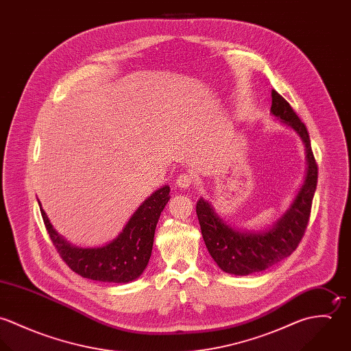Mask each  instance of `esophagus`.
I'll return each mask as SVG.
<instances>
[{"instance_id": "esophagus-1", "label": "esophagus", "mask_w": 351, "mask_h": 351, "mask_svg": "<svg viewBox=\"0 0 351 351\" xmlns=\"http://www.w3.org/2000/svg\"><path fill=\"white\" fill-rule=\"evenodd\" d=\"M193 184V177L191 174H180L177 177V181H176V185L180 188V189H188L191 185Z\"/></svg>"}]
</instances>
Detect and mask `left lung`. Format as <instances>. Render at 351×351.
<instances>
[{"mask_svg":"<svg viewBox=\"0 0 351 351\" xmlns=\"http://www.w3.org/2000/svg\"><path fill=\"white\" fill-rule=\"evenodd\" d=\"M270 113L300 136L306 152L305 180L288 210L270 228L245 231L224 223L208 201L200 199L196 205L201 234L210 256L223 271L235 276L262 271L288 258L298 249L309 221L316 191L317 165L304 123L289 102L276 90H271Z\"/></svg>","mask_w":351,"mask_h":351,"instance_id":"1","label":"left lung"}]
</instances>
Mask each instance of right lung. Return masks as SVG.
Wrapping results in <instances>:
<instances>
[{
	"mask_svg": "<svg viewBox=\"0 0 351 351\" xmlns=\"http://www.w3.org/2000/svg\"><path fill=\"white\" fill-rule=\"evenodd\" d=\"M170 188L165 185L151 195L135 210L123 232L101 247H77L60 237L43 210L40 212L51 241L66 265L84 278L127 284L143 273L150 261L154 234L160 212L167 201Z\"/></svg>",
	"mask_w": 351,
	"mask_h": 351,
	"instance_id": "right-lung-1",
	"label": "right lung"
}]
</instances>
